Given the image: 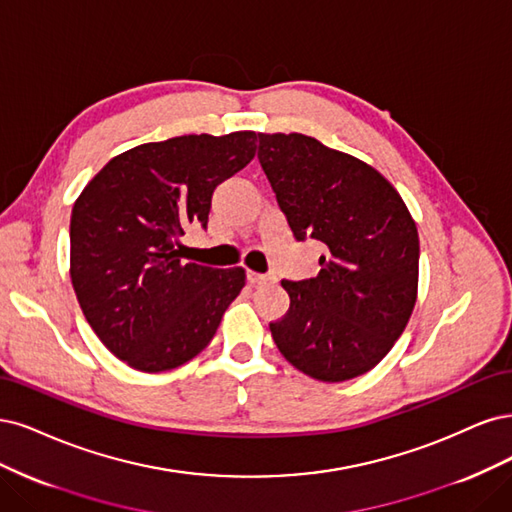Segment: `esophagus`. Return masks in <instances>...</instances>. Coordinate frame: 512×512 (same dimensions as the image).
I'll use <instances>...</instances> for the list:
<instances>
[{
	"instance_id": "1",
	"label": "esophagus",
	"mask_w": 512,
	"mask_h": 512,
	"mask_svg": "<svg viewBox=\"0 0 512 512\" xmlns=\"http://www.w3.org/2000/svg\"><path fill=\"white\" fill-rule=\"evenodd\" d=\"M246 280H249V283L255 285V287H261V285H272V283H276V276L257 274V272H246Z\"/></svg>"
}]
</instances>
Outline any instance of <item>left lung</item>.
I'll use <instances>...</instances> for the list:
<instances>
[{
  "instance_id": "obj_1",
  "label": "left lung",
  "mask_w": 512,
  "mask_h": 512,
  "mask_svg": "<svg viewBox=\"0 0 512 512\" xmlns=\"http://www.w3.org/2000/svg\"><path fill=\"white\" fill-rule=\"evenodd\" d=\"M259 163L295 240L323 244L321 272L293 283L270 323L278 351L323 383L366 374L404 332L417 302L419 234L389 180L302 134H259Z\"/></svg>"
}]
</instances>
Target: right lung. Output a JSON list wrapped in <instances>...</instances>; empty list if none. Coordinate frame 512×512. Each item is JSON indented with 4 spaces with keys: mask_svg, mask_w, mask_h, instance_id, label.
<instances>
[{
    "mask_svg": "<svg viewBox=\"0 0 512 512\" xmlns=\"http://www.w3.org/2000/svg\"><path fill=\"white\" fill-rule=\"evenodd\" d=\"M255 131L148 142L110 159L70 221V276L106 349L142 372L187 364L210 344L244 287L242 268L180 257L178 238L206 229L212 193L255 157Z\"/></svg>",
    "mask_w": 512,
    "mask_h": 512,
    "instance_id": "add662e5",
    "label": "right lung"
}]
</instances>
